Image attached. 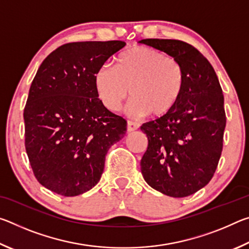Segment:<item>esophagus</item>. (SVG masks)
Masks as SVG:
<instances>
[{
    "label": "esophagus",
    "mask_w": 249,
    "mask_h": 249,
    "mask_svg": "<svg viewBox=\"0 0 249 249\" xmlns=\"http://www.w3.org/2000/svg\"><path fill=\"white\" fill-rule=\"evenodd\" d=\"M138 127H140V124L136 123V122L133 121H128L127 122V132H133V130H136Z\"/></svg>",
    "instance_id": "1"
}]
</instances>
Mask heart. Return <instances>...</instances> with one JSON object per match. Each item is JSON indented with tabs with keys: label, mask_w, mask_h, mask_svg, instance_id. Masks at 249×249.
<instances>
[{
	"label": "heart",
	"mask_w": 249,
	"mask_h": 249,
	"mask_svg": "<svg viewBox=\"0 0 249 249\" xmlns=\"http://www.w3.org/2000/svg\"><path fill=\"white\" fill-rule=\"evenodd\" d=\"M184 83L185 71L178 59L146 46L126 50L116 59V68L104 65L94 77L104 107L117 111L130 94L129 108L138 115L168 114L178 104Z\"/></svg>",
	"instance_id": "heart-1"
}]
</instances>
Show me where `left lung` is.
<instances>
[{
	"label": "left lung",
	"instance_id": "8db88e82",
	"mask_svg": "<svg viewBox=\"0 0 249 249\" xmlns=\"http://www.w3.org/2000/svg\"><path fill=\"white\" fill-rule=\"evenodd\" d=\"M140 43L177 58L185 71L175 108L141 126L148 140L141 160L142 177L166 196H191L210 182L222 154L226 125L222 88L212 65L190 44L157 38Z\"/></svg>",
	"mask_w": 249,
	"mask_h": 249
}]
</instances>
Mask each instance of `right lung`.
<instances>
[{
    "instance_id": "add662e5",
    "label": "right lung",
    "mask_w": 249,
    "mask_h": 249,
    "mask_svg": "<svg viewBox=\"0 0 249 249\" xmlns=\"http://www.w3.org/2000/svg\"><path fill=\"white\" fill-rule=\"evenodd\" d=\"M121 40L60 46L37 70L24 108L25 148L38 182L57 195L91 190L126 121L101 103L96 71L124 47Z\"/></svg>"
}]
</instances>
